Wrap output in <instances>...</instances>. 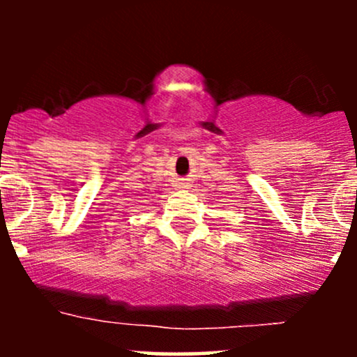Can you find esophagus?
Listing matches in <instances>:
<instances>
[{"label": "esophagus", "instance_id": "obj_1", "mask_svg": "<svg viewBox=\"0 0 357 357\" xmlns=\"http://www.w3.org/2000/svg\"><path fill=\"white\" fill-rule=\"evenodd\" d=\"M176 186H178L179 190H188V186H190V184H186V183H179V184H176Z\"/></svg>", "mask_w": 357, "mask_h": 357}]
</instances>
